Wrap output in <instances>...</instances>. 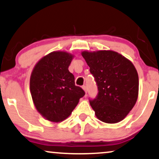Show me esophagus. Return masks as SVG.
I'll list each match as a JSON object with an SVG mask.
<instances>
[{
  "mask_svg": "<svg viewBox=\"0 0 159 159\" xmlns=\"http://www.w3.org/2000/svg\"><path fill=\"white\" fill-rule=\"evenodd\" d=\"M82 88H83V89L85 91V92H86V93H87V92H88V90H87V86H85V85H84L83 86H82Z\"/></svg>",
  "mask_w": 159,
  "mask_h": 159,
  "instance_id": "esophagus-1",
  "label": "esophagus"
}]
</instances>
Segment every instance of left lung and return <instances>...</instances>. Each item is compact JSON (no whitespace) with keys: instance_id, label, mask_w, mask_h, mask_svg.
Returning <instances> with one entry per match:
<instances>
[{"instance_id":"1","label":"left lung","mask_w":159,"mask_h":159,"mask_svg":"<svg viewBox=\"0 0 159 159\" xmlns=\"http://www.w3.org/2000/svg\"><path fill=\"white\" fill-rule=\"evenodd\" d=\"M90 67L98 93L89 98L95 115L102 121L114 124L124 119L138 97L139 78L134 65L113 51L82 52Z\"/></svg>"}]
</instances>
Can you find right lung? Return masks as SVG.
<instances>
[{
    "mask_svg": "<svg viewBox=\"0 0 159 159\" xmlns=\"http://www.w3.org/2000/svg\"><path fill=\"white\" fill-rule=\"evenodd\" d=\"M73 56L54 52L37 63L32 72L30 87L38 111L53 122L70 115L85 92L75 85L74 75L68 70Z\"/></svg>",
    "mask_w": 159,
    "mask_h": 159,
    "instance_id": "right-lung-1",
    "label": "right lung"
}]
</instances>
